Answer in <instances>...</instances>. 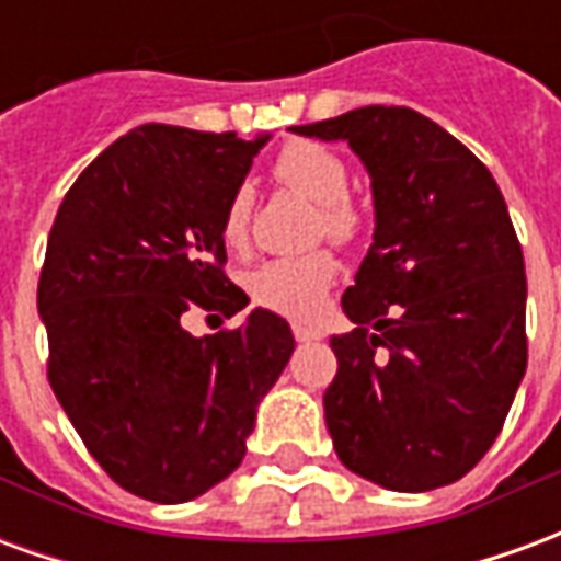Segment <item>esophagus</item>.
Returning a JSON list of instances; mask_svg holds the SVG:
<instances>
[{
  "label": "esophagus",
  "mask_w": 561,
  "mask_h": 561,
  "mask_svg": "<svg viewBox=\"0 0 561 561\" xmlns=\"http://www.w3.org/2000/svg\"><path fill=\"white\" fill-rule=\"evenodd\" d=\"M291 330H294V340H297V342H316V340H321V336H324L321 330L306 328V324H294Z\"/></svg>",
  "instance_id": "esophagus-1"
}]
</instances>
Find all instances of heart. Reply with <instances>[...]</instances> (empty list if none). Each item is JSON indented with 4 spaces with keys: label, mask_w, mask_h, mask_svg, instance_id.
<instances>
[{
    "label": "heart",
    "mask_w": 561,
    "mask_h": 561,
    "mask_svg": "<svg viewBox=\"0 0 561 561\" xmlns=\"http://www.w3.org/2000/svg\"><path fill=\"white\" fill-rule=\"evenodd\" d=\"M273 180L294 195L316 204L312 237L336 245H354L366 233L364 207L348 195V168L333 149L316 140H291L273 159ZM252 204L245 192L231 195L219 221L225 249L240 252L249 243ZM340 264L330 249H312L294 257H270L245 276L249 300L276 316L316 318L336 282Z\"/></svg>",
    "instance_id": "1"
}]
</instances>
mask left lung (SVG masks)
I'll list each match as a JSON object with an SVG mask.
<instances>
[{
	"instance_id": "left-lung-1",
	"label": "left lung",
	"mask_w": 561,
	"mask_h": 561,
	"mask_svg": "<svg viewBox=\"0 0 561 561\" xmlns=\"http://www.w3.org/2000/svg\"><path fill=\"white\" fill-rule=\"evenodd\" d=\"M348 140L373 176L376 237L342 294L352 333L324 421L345 469L397 493L459 481L502 433L526 373V270L483 161L409 107L294 126Z\"/></svg>"
}]
</instances>
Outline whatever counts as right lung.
<instances>
[{
    "label": "right lung",
    "instance_id": "obj_1",
    "mask_svg": "<svg viewBox=\"0 0 561 561\" xmlns=\"http://www.w3.org/2000/svg\"><path fill=\"white\" fill-rule=\"evenodd\" d=\"M267 138L149 123L62 197L38 312L47 381L95 462L128 493L180 505L228 478L294 352L288 321L192 336L185 312H240L219 221Z\"/></svg>",
    "mask_w": 561,
    "mask_h": 561
}]
</instances>
